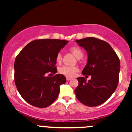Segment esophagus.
Returning <instances> with one entry per match:
<instances>
[{
    "label": "esophagus",
    "mask_w": 132,
    "mask_h": 132,
    "mask_svg": "<svg viewBox=\"0 0 132 132\" xmlns=\"http://www.w3.org/2000/svg\"><path fill=\"white\" fill-rule=\"evenodd\" d=\"M71 78H69V77H66V80H67V81H69V80H71Z\"/></svg>",
    "instance_id": "1"
}]
</instances>
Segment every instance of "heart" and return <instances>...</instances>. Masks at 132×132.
<instances>
[{
	"instance_id": "heart-1",
	"label": "heart",
	"mask_w": 132,
	"mask_h": 132,
	"mask_svg": "<svg viewBox=\"0 0 132 132\" xmlns=\"http://www.w3.org/2000/svg\"><path fill=\"white\" fill-rule=\"evenodd\" d=\"M69 51L74 54L75 57H76L78 59L81 58L84 55V52H83L82 50L78 46L71 47ZM62 59H63V57H62L61 54L60 53H58L56 56V61L57 63H60L62 61ZM78 68L76 66H64L60 68L59 72L61 75L66 76L67 77H73L76 74V72H78Z\"/></svg>"
}]
</instances>
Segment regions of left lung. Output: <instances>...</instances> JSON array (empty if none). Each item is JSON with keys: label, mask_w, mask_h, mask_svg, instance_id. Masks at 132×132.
Instances as JSON below:
<instances>
[{"label": "left lung", "mask_w": 132, "mask_h": 132, "mask_svg": "<svg viewBox=\"0 0 132 132\" xmlns=\"http://www.w3.org/2000/svg\"><path fill=\"white\" fill-rule=\"evenodd\" d=\"M76 42L86 50L88 56L82 75L91 76L88 81L84 77L77 78L79 84L75 90L76 95L85 105H99L111 96L117 87L120 69L119 58L105 41L87 37Z\"/></svg>", "instance_id": "8db88e82"}]
</instances>
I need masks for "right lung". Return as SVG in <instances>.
<instances>
[{
    "instance_id": "1",
    "label": "right lung",
    "mask_w": 132,
    "mask_h": 132,
    "mask_svg": "<svg viewBox=\"0 0 132 132\" xmlns=\"http://www.w3.org/2000/svg\"><path fill=\"white\" fill-rule=\"evenodd\" d=\"M68 41L56 39L33 40L16 56L14 80L18 91L30 105L39 108L50 105L57 99L60 86L66 82L57 72L56 56Z\"/></svg>"
}]
</instances>
